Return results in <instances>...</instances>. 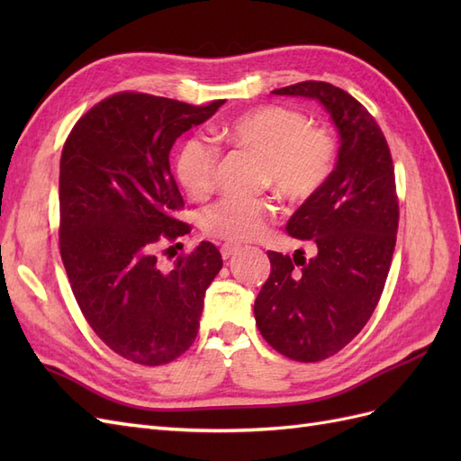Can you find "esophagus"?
<instances>
[{"label":"esophagus","instance_id":"obj_1","mask_svg":"<svg viewBox=\"0 0 461 461\" xmlns=\"http://www.w3.org/2000/svg\"><path fill=\"white\" fill-rule=\"evenodd\" d=\"M236 249H239V248L232 246V244H222V246H221V258H222V259H229V258L236 252Z\"/></svg>","mask_w":461,"mask_h":461}]
</instances>
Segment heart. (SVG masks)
I'll list each match as a JSON object with an SVG mask.
<instances>
[{
	"mask_svg": "<svg viewBox=\"0 0 461 461\" xmlns=\"http://www.w3.org/2000/svg\"><path fill=\"white\" fill-rule=\"evenodd\" d=\"M217 140L261 159L258 183L273 188L290 203L310 202L323 190L337 163V144L323 127H313L302 111L285 105H261L227 121L217 129ZM178 183L192 198L213 192L219 149L203 138H188L176 156ZM276 213L269 198H225L205 207L202 230L227 244L258 240Z\"/></svg>",
	"mask_w": 461,
	"mask_h": 461,
	"instance_id": "obj_1",
	"label": "heart"
}]
</instances>
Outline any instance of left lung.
Masks as SVG:
<instances>
[{
	"label": "left lung",
	"mask_w": 461,
	"mask_h": 461,
	"mask_svg": "<svg viewBox=\"0 0 461 461\" xmlns=\"http://www.w3.org/2000/svg\"><path fill=\"white\" fill-rule=\"evenodd\" d=\"M273 92L315 97L340 134L329 183L286 225L294 239L317 246L315 258L267 252L271 273L254 303L267 344L313 364L350 344L381 300L400 217L394 165L379 124L342 88L305 80Z\"/></svg>",
	"instance_id": "1"
}]
</instances>
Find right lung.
Instances as JSON below:
<instances>
[{
    "label": "right lung",
    "mask_w": 461,
    "mask_h": 461,
    "mask_svg": "<svg viewBox=\"0 0 461 461\" xmlns=\"http://www.w3.org/2000/svg\"><path fill=\"white\" fill-rule=\"evenodd\" d=\"M222 104L119 92L88 109L65 140L61 259L92 330L132 364L165 366L188 350L205 290L222 267L212 242L180 254L171 271L158 265L159 246L190 232L176 217L185 200L169 151Z\"/></svg>",
    "instance_id": "right-lung-1"
}]
</instances>
